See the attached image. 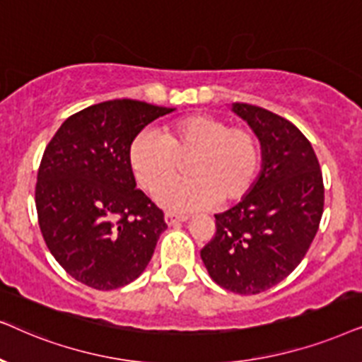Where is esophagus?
I'll list each match as a JSON object with an SVG mask.
<instances>
[{
    "label": "esophagus",
    "mask_w": 362,
    "mask_h": 362,
    "mask_svg": "<svg viewBox=\"0 0 362 362\" xmlns=\"http://www.w3.org/2000/svg\"><path fill=\"white\" fill-rule=\"evenodd\" d=\"M187 220H189V216L187 215H175V214H172V211H167L165 214V221L168 226L178 225V223H182V221H187Z\"/></svg>",
    "instance_id": "esophagus-1"
}]
</instances>
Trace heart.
Here are the masks:
<instances>
[{"label":"heart","instance_id":"obj_1","mask_svg":"<svg viewBox=\"0 0 362 362\" xmlns=\"http://www.w3.org/2000/svg\"><path fill=\"white\" fill-rule=\"evenodd\" d=\"M187 160L192 179L165 180ZM262 160V142L252 129L231 127L228 120L209 114L172 120L163 127V137L139 132L129 147V163L139 184L151 192L165 180L158 185L156 200L178 214L247 199L258 182Z\"/></svg>","mask_w":362,"mask_h":362}]
</instances>
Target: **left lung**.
Wrapping results in <instances>:
<instances>
[{"label": "left lung", "mask_w": 362, "mask_h": 362, "mask_svg": "<svg viewBox=\"0 0 362 362\" xmlns=\"http://www.w3.org/2000/svg\"><path fill=\"white\" fill-rule=\"evenodd\" d=\"M262 142L263 163L247 199L215 215V237L200 257L211 279L258 295L285 279L310 248L325 206L320 162L300 129L258 105L235 103Z\"/></svg>", "instance_id": "left-lung-1"}]
</instances>
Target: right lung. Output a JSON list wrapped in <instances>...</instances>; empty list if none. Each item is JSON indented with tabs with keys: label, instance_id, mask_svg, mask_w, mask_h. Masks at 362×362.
<instances>
[{
	"label": "right lung",
	"instance_id": "right-lung-1",
	"mask_svg": "<svg viewBox=\"0 0 362 362\" xmlns=\"http://www.w3.org/2000/svg\"><path fill=\"white\" fill-rule=\"evenodd\" d=\"M170 107L114 99L64 120L42 153L36 210L42 238L77 281L115 290L142 274L160 233L163 211L136 189L129 147Z\"/></svg>",
	"mask_w": 362,
	"mask_h": 362
}]
</instances>
